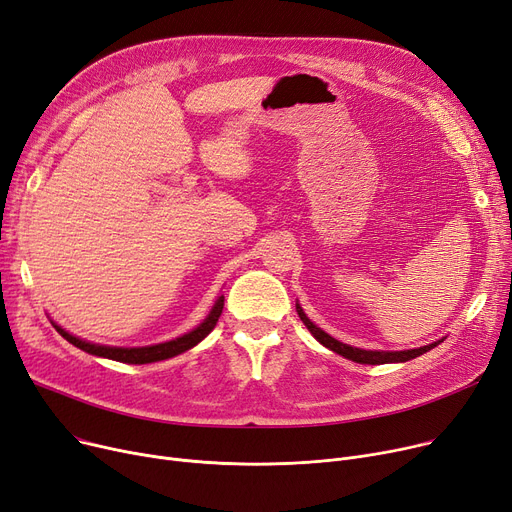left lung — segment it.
Returning a JSON list of instances; mask_svg holds the SVG:
<instances>
[{
    "mask_svg": "<svg viewBox=\"0 0 512 512\" xmlns=\"http://www.w3.org/2000/svg\"><path fill=\"white\" fill-rule=\"evenodd\" d=\"M297 313L301 317L303 324L307 326V330L313 334V338L324 344L326 348H330V351H334L336 355L348 359V361H355V363H363V365H384V363H405V361H411L427 351H432L434 346H438L440 342H444V338L432 342V344H425V346H419V348H409V351H365V348H357V346H351V344H344L336 338H332L328 332H324L321 328H317L313 321L307 317V313L303 311V307L299 305L297 301Z\"/></svg>",
    "mask_w": 512,
    "mask_h": 512,
    "instance_id": "8db88e82",
    "label": "left lung"
}]
</instances>
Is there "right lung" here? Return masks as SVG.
Segmentation results:
<instances>
[{
    "label": "right lung",
    "instance_id": "obj_1",
    "mask_svg": "<svg viewBox=\"0 0 512 512\" xmlns=\"http://www.w3.org/2000/svg\"><path fill=\"white\" fill-rule=\"evenodd\" d=\"M224 309V294H220L215 299L211 311L207 313V317L201 321L197 328H193L191 332H186L174 340L168 342H159V344H149V346H107V344H97V342H89L78 338L70 332H66L62 326H58L56 321H51V326L56 328L62 338H66L70 344H74L80 351H85L89 355L95 357H103V359H112V361H120V363H130V365H145V363H155V361H164V359H172L180 353H186L188 348L197 346L213 328L218 324V319L222 315Z\"/></svg>",
    "mask_w": 512,
    "mask_h": 512
}]
</instances>
